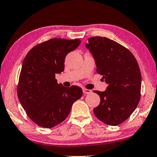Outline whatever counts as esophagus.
<instances>
[{
	"label": "esophagus",
	"mask_w": 157,
	"mask_h": 157,
	"mask_svg": "<svg viewBox=\"0 0 157 157\" xmlns=\"http://www.w3.org/2000/svg\"><path fill=\"white\" fill-rule=\"evenodd\" d=\"M83 93H84V94H90V93H91V90L84 88V89H83Z\"/></svg>",
	"instance_id": "esophagus-1"
}]
</instances>
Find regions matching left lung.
Segmentation results:
<instances>
[{
    "instance_id": "8db88e82",
    "label": "left lung",
    "mask_w": 157,
    "mask_h": 157,
    "mask_svg": "<svg viewBox=\"0 0 157 157\" xmlns=\"http://www.w3.org/2000/svg\"><path fill=\"white\" fill-rule=\"evenodd\" d=\"M85 46L95 59L97 73L108 84L104 92L94 91L101 98L94 114L109 126L121 124L140 99L142 77L137 60L128 49L106 37L89 38Z\"/></svg>"
}]
</instances>
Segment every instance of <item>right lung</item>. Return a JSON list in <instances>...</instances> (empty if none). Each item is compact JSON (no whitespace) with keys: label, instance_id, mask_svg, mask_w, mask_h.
<instances>
[{"label":"right lung","instance_id":"add662e5","mask_svg":"<svg viewBox=\"0 0 157 157\" xmlns=\"http://www.w3.org/2000/svg\"><path fill=\"white\" fill-rule=\"evenodd\" d=\"M80 43L79 39H51L34 46L24 59L17 96L27 115L38 126L52 128L59 124L82 96V88L65 87L55 79V75L64 71L67 53Z\"/></svg>","mask_w":157,"mask_h":157}]
</instances>
